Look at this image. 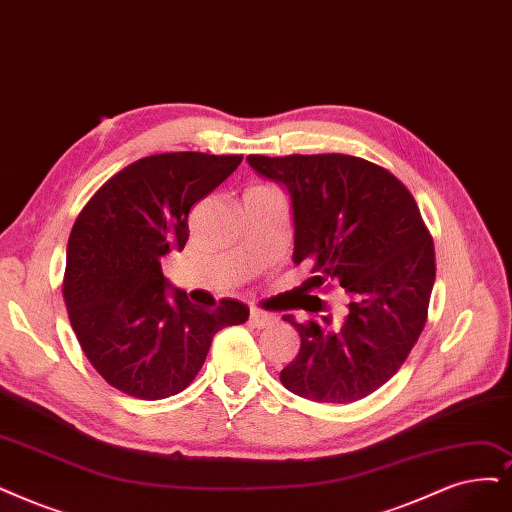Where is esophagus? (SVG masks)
I'll return each mask as SVG.
<instances>
[{
    "instance_id": "34e87169",
    "label": "esophagus",
    "mask_w": 512,
    "mask_h": 512,
    "mask_svg": "<svg viewBox=\"0 0 512 512\" xmlns=\"http://www.w3.org/2000/svg\"><path fill=\"white\" fill-rule=\"evenodd\" d=\"M274 320H276V316H272V314H268V312H261V310H251V314H249V323H251V327H255V329H263V327H268V325H274Z\"/></svg>"
}]
</instances>
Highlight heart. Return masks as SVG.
I'll use <instances>...</instances> for the list:
<instances>
[{
  "label": "heart",
  "mask_w": 512,
  "mask_h": 512,
  "mask_svg": "<svg viewBox=\"0 0 512 512\" xmlns=\"http://www.w3.org/2000/svg\"><path fill=\"white\" fill-rule=\"evenodd\" d=\"M249 192H276V189L270 185H255L249 189Z\"/></svg>",
  "instance_id": "b5f03b06"
}]
</instances>
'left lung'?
Masks as SVG:
<instances>
[{
	"instance_id": "1",
	"label": "left lung",
	"mask_w": 512,
	"mask_h": 512,
	"mask_svg": "<svg viewBox=\"0 0 512 512\" xmlns=\"http://www.w3.org/2000/svg\"><path fill=\"white\" fill-rule=\"evenodd\" d=\"M255 173L287 187L293 206V261L312 278L291 323L301 348L280 382L316 403L361 401L401 369L426 325L434 285V244L409 189L386 168L356 156H249ZM342 286L339 315L309 293Z\"/></svg>"
}]
</instances>
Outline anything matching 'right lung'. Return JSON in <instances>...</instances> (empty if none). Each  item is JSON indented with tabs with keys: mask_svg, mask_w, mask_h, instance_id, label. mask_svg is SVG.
Here are the masks:
<instances>
[{
	"mask_svg": "<svg viewBox=\"0 0 512 512\" xmlns=\"http://www.w3.org/2000/svg\"><path fill=\"white\" fill-rule=\"evenodd\" d=\"M242 156L173 151L113 175L73 223L63 297L92 367L120 392L158 401L185 390L217 331L242 325L249 308L221 299L200 308L170 289L162 257L183 251L192 206L230 177Z\"/></svg>",
	"mask_w": 512,
	"mask_h": 512,
	"instance_id": "obj_1",
	"label": "right lung"
}]
</instances>
